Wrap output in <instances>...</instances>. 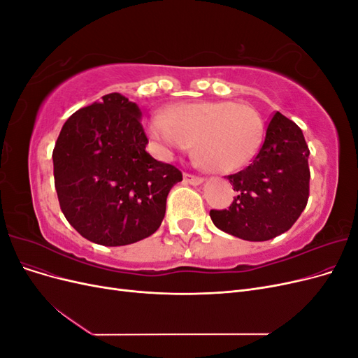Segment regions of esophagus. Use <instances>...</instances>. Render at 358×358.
I'll list each match as a JSON object with an SVG mask.
<instances>
[{"mask_svg":"<svg viewBox=\"0 0 358 358\" xmlns=\"http://www.w3.org/2000/svg\"><path fill=\"white\" fill-rule=\"evenodd\" d=\"M183 179H185V182H187V183H191V185H200V183H203V182H204V179H203V178L189 175V173H185V175H183Z\"/></svg>","mask_w":358,"mask_h":358,"instance_id":"34e87169","label":"esophagus"}]
</instances>
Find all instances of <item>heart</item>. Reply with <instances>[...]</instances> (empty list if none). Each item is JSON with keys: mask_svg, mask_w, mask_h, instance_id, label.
Listing matches in <instances>:
<instances>
[{"mask_svg": "<svg viewBox=\"0 0 358 358\" xmlns=\"http://www.w3.org/2000/svg\"><path fill=\"white\" fill-rule=\"evenodd\" d=\"M149 134L164 155L187 152L194 140L204 167L231 173L245 167L262 148L264 124L252 106L233 101L180 103L149 122Z\"/></svg>", "mask_w": 358, "mask_h": 358, "instance_id": "b5f03b06", "label": "heart"}]
</instances>
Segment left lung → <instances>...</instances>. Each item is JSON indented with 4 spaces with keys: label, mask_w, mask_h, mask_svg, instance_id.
<instances>
[{
    "label": "left lung",
    "mask_w": 358,
    "mask_h": 358,
    "mask_svg": "<svg viewBox=\"0 0 358 358\" xmlns=\"http://www.w3.org/2000/svg\"><path fill=\"white\" fill-rule=\"evenodd\" d=\"M308 158L301 129L276 112L254 161L227 176L237 197L229 209L210 210L215 227L249 242L270 241L288 231L308 203Z\"/></svg>",
    "instance_id": "obj_1"
}]
</instances>
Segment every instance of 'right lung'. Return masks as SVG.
Returning a JSON list of instances; mask_svg holds the SVG:
<instances>
[{
	"label": "right lung",
	"instance_id": "right-lung-1",
	"mask_svg": "<svg viewBox=\"0 0 358 358\" xmlns=\"http://www.w3.org/2000/svg\"><path fill=\"white\" fill-rule=\"evenodd\" d=\"M142 112L119 92L73 113L53 149L61 210L85 239L136 243L164 220L166 200L182 173L146 152Z\"/></svg>",
	"mask_w": 358,
	"mask_h": 358
}]
</instances>
